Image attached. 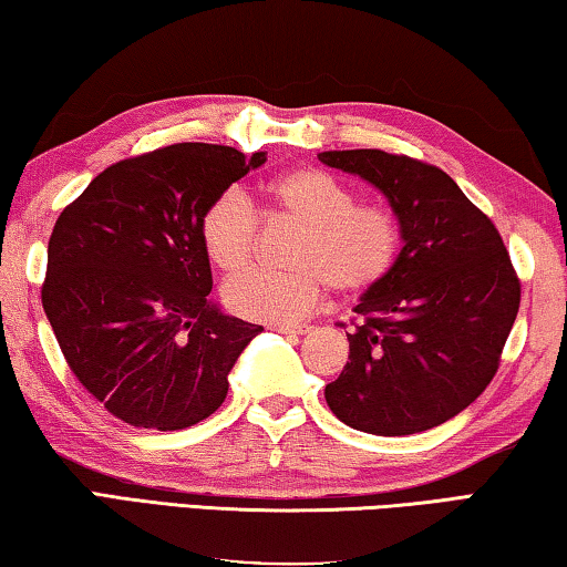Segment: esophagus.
Returning <instances> with one entry per match:
<instances>
[{
	"label": "esophagus",
	"instance_id": "34e87169",
	"mask_svg": "<svg viewBox=\"0 0 567 567\" xmlns=\"http://www.w3.org/2000/svg\"><path fill=\"white\" fill-rule=\"evenodd\" d=\"M274 331L289 333V336H303L306 331H311V326L309 323H278V326H274Z\"/></svg>",
	"mask_w": 567,
	"mask_h": 567
}]
</instances>
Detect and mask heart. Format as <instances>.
<instances>
[{"label": "heart", "mask_w": 567, "mask_h": 567, "mask_svg": "<svg viewBox=\"0 0 567 567\" xmlns=\"http://www.w3.org/2000/svg\"><path fill=\"white\" fill-rule=\"evenodd\" d=\"M266 214L303 224L291 271L251 268L224 286L234 313L254 321H296L331 286L336 293H365L379 286L401 251V228L381 206L355 204L353 188L321 168H293L264 186ZM258 218L248 198L226 188L206 204L198 238L212 266L238 274L251 264Z\"/></svg>", "instance_id": "b5f03b06"}]
</instances>
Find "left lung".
<instances>
[{"label": "left lung", "instance_id": "1", "mask_svg": "<svg viewBox=\"0 0 567 567\" xmlns=\"http://www.w3.org/2000/svg\"><path fill=\"white\" fill-rule=\"evenodd\" d=\"M319 158L379 188L403 238L391 274L353 309L349 361L326 403L363 433L435 429L498 371L520 306L518 274L498 228L439 166L381 148Z\"/></svg>", "mask_w": 567, "mask_h": 567}]
</instances>
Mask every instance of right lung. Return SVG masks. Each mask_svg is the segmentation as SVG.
<instances>
[{
  "mask_svg": "<svg viewBox=\"0 0 567 567\" xmlns=\"http://www.w3.org/2000/svg\"><path fill=\"white\" fill-rule=\"evenodd\" d=\"M264 152L172 144L104 168L56 218L42 306L69 369L118 421L182 431L228 393L261 326L208 301L198 218Z\"/></svg>",
  "mask_w": 567,
  "mask_h": 567,
  "instance_id": "1",
  "label": "right lung"
}]
</instances>
